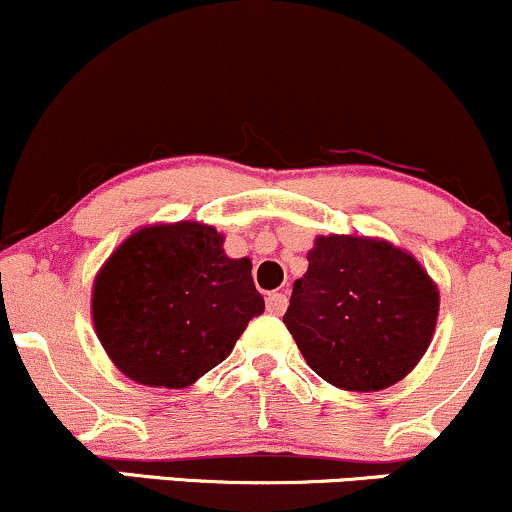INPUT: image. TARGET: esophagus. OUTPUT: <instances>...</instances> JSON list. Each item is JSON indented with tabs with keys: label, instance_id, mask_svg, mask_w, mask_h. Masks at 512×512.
Returning a JSON list of instances; mask_svg holds the SVG:
<instances>
[{
	"label": "esophagus",
	"instance_id": "esophagus-1",
	"mask_svg": "<svg viewBox=\"0 0 512 512\" xmlns=\"http://www.w3.org/2000/svg\"><path fill=\"white\" fill-rule=\"evenodd\" d=\"M266 306H268L270 314L282 316L287 309V294L285 292H270L266 297Z\"/></svg>",
	"mask_w": 512,
	"mask_h": 512
}]
</instances>
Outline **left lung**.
<instances>
[{
	"instance_id": "8db88e82",
	"label": "left lung",
	"mask_w": 512,
	"mask_h": 512,
	"mask_svg": "<svg viewBox=\"0 0 512 512\" xmlns=\"http://www.w3.org/2000/svg\"><path fill=\"white\" fill-rule=\"evenodd\" d=\"M306 261L282 316L306 364L330 386L357 393L402 381L436 330L438 287L422 263L352 234L316 237Z\"/></svg>"
}]
</instances>
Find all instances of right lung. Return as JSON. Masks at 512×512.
I'll list each match as a JSON object with an SVG mask.
<instances>
[{
    "label": "right lung",
    "instance_id": "add662e5",
    "mask_svg": "<svg viewBox=\"0 0 512 512\" xmlns=\"http://www.w3.org/2000/svg\"><path fill=\"white\" fill-rule=\"evenodd\" d=\"M222 242L215 227L194 220L141 227L95 275V333L131 381L191 386L263 314L251 261L230 258Z\"/></svg>",
    "mask_w": 512,
    "mask_h": 512
}]
</instances>
